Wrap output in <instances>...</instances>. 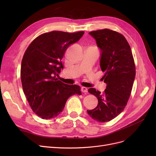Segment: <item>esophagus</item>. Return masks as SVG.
Here are the masks:
<instances>
[{
    "mask_svg": "<svg viewBox=\"0 0 156 156\" xmlns=\"http://www.w3.org/2000/svg\"><path fill=\"white\" fill-rule=\"evenodd\" d=\"M81 91H82L83 92L86 93V92H88V88H86V87H81Z\"/></svg>",
    "mask_w": 156,
    "mask_h": 156,
    "instance_id": "1",
    "label": "esophagus"
}]
</instances>
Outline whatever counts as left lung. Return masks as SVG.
I'll use <instances>...</instances> for the list:
<instances>
[{
  "label": "left lung",
  "mask_w": 156,
  "mask_h": 156,
  "mask_svg": "<svg viewBox=\"0 0 156 156\" xmlns=\"http://www.w3.org/2000/svg\"><path fill=\"white\" fill-rule=\"evenodd\" d=\"M100 50V65L107 87L103 94L95 88L88 92L98 100L97 107L87 110L88 115L99 122H108L124 111L129 100L135 77V66L131 48L123 35L109 29L89 32Z\"/></svg>",
  "instance_id": "obj_1"
}]
</instances>
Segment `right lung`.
Returning <instances> with one entry per match:
<instances>
[{
  "label": "right lung",
  "instance_id": "right-lung-1",
  "mask_svg": "<svg viewBox=\"0 0 156 156\" xmlns=\"http://www.w3.org/2000/svg\"><path fill=\"white\" fill-rule=\"evenodd\" d=\"M83 34V31L47 32L33 40L25 51L21 68L23 92L32 111L41 119L56 117L70 96L81 94L79 86L56 77L63 69L61 60L66 50Z\"/></svg>",
  "mask_w": 156,
  "mask_h": 156
}]
</instances>
